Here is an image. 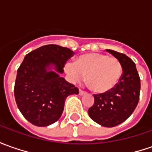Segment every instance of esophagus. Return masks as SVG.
<instances>
[{
    "label": "esophagus",
    "instance_id": "obj_1",
    "mask_svg": "<svg viewBox=\"0 0 152 152\" xmlns=\"http://www.w3.org/2000/svg\"><path fill=\"white\" fill-rule=\"evenodd\" d=\"M86 93L85 91H83V90H79V94H80V96H82V95H85V94Z\"/></svg>",
    "mask_w": 152,
    "mask_h": 152
}]
</instances>
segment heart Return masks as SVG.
<instances>
[{
	"instance_id": "b5f03b06",
	"label": "heart",
	"mask_w": 152,
	"mask_h": 152,
	"mask_svg": "<svg viewBox=\"0 0 152 152\" xmlns=\"http://www.w3.org/2000/svg\"><path fill=\"white\" fill-rule=\"evenodd\" d=\"M65 71L73 81H79L86 76V80L91 89L96 93H106L118 84L123 69L115 57L89 53L79 56L75 63H66Z\"/></svg>"
}]
</instances>
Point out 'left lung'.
<instances>
[{
  "instance_id": "left-lung-1",
  "label": "left lung",
  "mask_w": 152,
  "mask_h": 152,
  "mask_svg": "<svg viewBox=\"0 0 152 152\" xmlns=\"http://www.w3.org/2000/svg\"><path fill=\"white\" fill-rule=\"evenodd\" d=\"M119 60L122 65V76L114 89L108 92L94 95V105L88 114L96 123L113 127L122 123L137 107L141 90V80L136 64L125 54L106 50Z\"/></svg>"
}]
</instances>
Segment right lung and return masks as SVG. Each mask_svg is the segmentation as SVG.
Masks as SVG:
<instances>
[{
    "label": "right lung",
    "mask_w": 152,
    "mask_h": 152,
    "mask_svg": "<svg viewBox=\"0 0 152 152\" xmlns=\"http://www.w3.org/2000/svg\"><path fill=\"white\" fill-rule=\"evenodd\" d=\"M74 52L58 45H46L25 56L17 70L14 94L16 105L26 119L37 126L57 121L66 98L79 93L74 85L59 76ZM54 66L56 72L50 71Z\"/></svg>",
    "instance_id": "add662e5"
}]
</instances>
